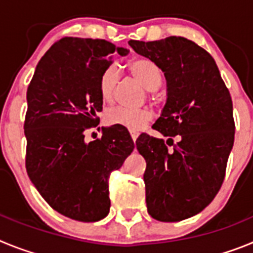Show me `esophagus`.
<instances>
[{"label": "esophagus", "instance_id": "esophagus-1", "mask_svg": "<svg viewBox=\"0 0 253 253\" xmlns=\"http://www.w3.org/2000/svg\"><path fill=\"white\" fill-rule=\"evenodd\" d=\"M138 135H139V133H138V131H130V137H131V139H133V142H135V140H137Z\"/></svg>", "mask_w": 253, "mask_h": 253}]
</instances>
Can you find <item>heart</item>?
Wrapping results in <instances>:
<instances>
[{
	"mask_svg": "<svg viewBox=\"0 0 253 253\" xmlns=\"http://www.w3.org/2000/svg\"><path fill=\"white\" fill-rule=\"evenodd\" d=\"M128 71L147 91L157 90L163 80L160 67L143 57L131 58L126 64ZM118 84V73L114 68H107L100 77L99 92L104 102L110 104L115 96ZM151 96H154L151 93ZM153 118L148 109H129V107H114L106 113V123L109 125H118L130 131H138L146 126Z\"/></svg>",
	"mask_w": 253,
	"mask_h": 253,
	"instance_id": "1",
	"label": "heart"
}]
</instances>
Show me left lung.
<instances>
[{"label":"left lung","mask_w":253,"mask_h":253,"mask_svg":"<svg viewBox=\"0 0 253 253\" xmlns=\"http://www.w3.org/2000/svg\"><path fill=\"white\" fill-rule=\"evenodd\" d=\"M129 45L167 80L169 97L153 129L169 139L143 133L135 142L147 162V210L160 222H180L200 213L222 187L236 129L231 93L213 57L186 38Z\"/></svg>","instance_id":"obj_1"}]
</instances>
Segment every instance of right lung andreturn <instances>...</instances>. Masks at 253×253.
Returning a JSON list of instances; mask_svg holds the SVG:
<instances>
[{
  "mask_svg": "<svg viewBox=\"0 0 253 253\" xmlns=\"http://www.w3.org/2000/svg\"><path fill=\"white\" fill-rule=\"evenodd\" d=\"M115 48L104 39L66 37L38 63L26 92L25 167L46 203L78 222H97L110 209L109 177L133 152L123 126L102 128V137L84 143L102 111L99 81Z\"/></svg>",
  "mask_w": 253,
  "mask_h": 253,
  "instance_id": "1",
  "label": "right lung"
}]
</instances>
